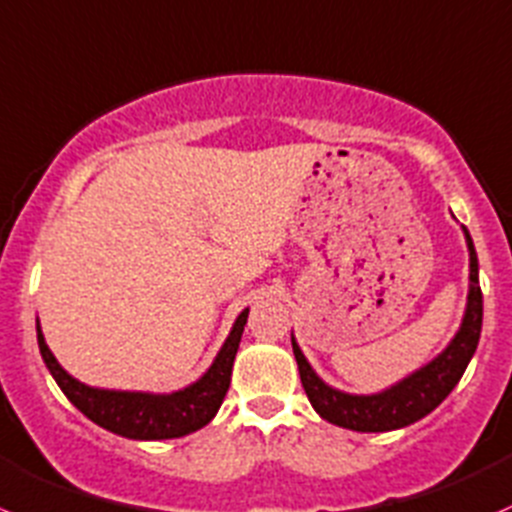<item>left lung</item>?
<instances>
[{
  "label": "left lung",
  "instance_id": "1",
  "mask_svg": "<svg viewBox=\"0 0 512 512\" xmlns=\"http://www.w3.org/2000/svg\"><path fill=\"white\" fill-rule=\"evenodd\" d=\"M465 236L470 256V276H468V298H465L463 321L458 331L450 338L448 346L430 358L426 366L416 368L406 378L396 381L393 386L383 388L378 393H346L328 386L308 358L303 356L296 336L291 333L293 356H296L298 373H301L303 391L311 401L313 411L323 421L333 423L358 433H386V430L406 428L411 423L426 418L430 411L440 406L448 398V393L458 386L460 376L468 368L475 348L480 341V328H483V293L478 286V254H475L473 239L468 229L460 226Z\"/></svg>",
  "mask_w": 512,
  "mask_h": 512
}]
</instances>
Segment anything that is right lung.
<instances>
[{
	"instance_id": "obj_1",
	"label": "right lung",
	"mask_w": 512,
	"mask_h": 512,
	"mask_svg": "<svg viewBox=\"0 0 512 512\" xmlns=\"http://www.w3.org/2000/svg\"><path fill=\"white\" fill-rule=\"evenodd\" d=\"M246 318H249V308L236 316L234 326L211 366L194 383L171 393L114 391V388H96L77 381L72 373L64 371L62 363L49 351L39 318L37 343L57 386L89 421L121 435V438L169 440L209 426L211 418L219 413L231 386V371H234V358L239 351Z\"/></svg>"
}]
</instances>
